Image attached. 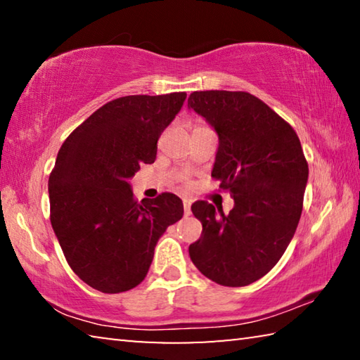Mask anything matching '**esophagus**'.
<instances>
[{
    "label": "esophagus",
    "mask_w": 360,
    "mask_h": 360,
    "mask_svg": "<svg viewBox=\"0 0 360 360\" xmlns=\"http://www.w3.org/2000/svg\"><path fill=\"white\" fill-rule=\"evenodd\" d=\"M182 203H184V212H186V216H188V214H191V205H192V200L184 198V200H182Z\"/></svg>",
    "instance_id": "1"
}]
</instances>
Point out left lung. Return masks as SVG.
Here are the masks:
<instances>
[{
    "label": "left lung",
    "instance_id": "obj_1",
    "mask_svg": "<svg viewBox=\"0 0 360 360\" xmlns=\"http://www.w3.org/2000/svg\"><path fill=\"white\" fill-rule=\"evenodd\" d=\"M188 109L216 130L211 176L230 191L233 210L195 202L202 236L188 246L193 265L221 285L241 288L265 276L294 238L308 163L294 129L248 92H193Z\"/></svg>",
    "mask_w": 360,
    "mask_h": 360
}]
</instances>
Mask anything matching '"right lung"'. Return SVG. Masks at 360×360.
<instances>
[{
    "mask_svg": "<svg viewBox=\"0 0 360 360\" xmlns=\"http://www.w3.org/2000/svg\"><path fill=\"white\" fill-rule=\"evenodd\" d=\"M184 92L130 95L106 103L65 139L49 176L51 222L71 270L105 294L130 290L148 275L167 227L184 214L174 193L133 198L130 179L154 163L157 141Z\"/></svg>",
    "mask_w": 360,
    "mask_h": 360,
    "instance_id": "obj_1",
    "label": "right lung"
}]
</instances>
